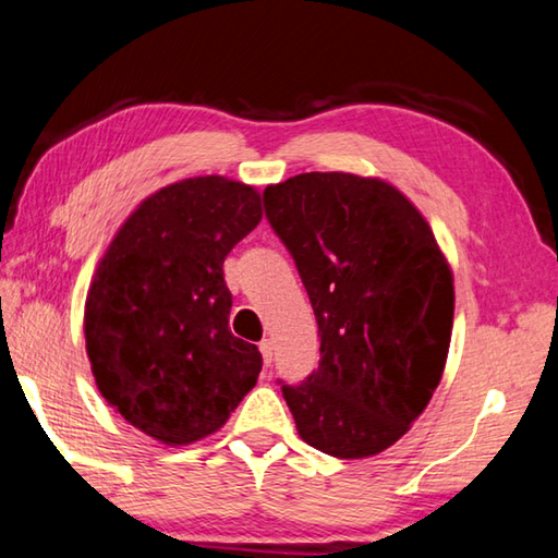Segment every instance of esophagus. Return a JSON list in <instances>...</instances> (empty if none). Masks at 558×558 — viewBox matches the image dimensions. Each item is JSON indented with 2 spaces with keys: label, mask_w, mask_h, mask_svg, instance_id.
Here are the masks:
<instances>
[{
  "label": "esophagus",
  "mask_w": 558,
  "mask_h": 558,
  "mask_svg": "<svg viewBox=\"0 0 558 558\" xmlns=\"http://www.w3.org/2000/svg\"><path fill=\"white\" fill-rule=\"evenodd\" d=\"M259 353H262V360H264V365H271V357H274V343L269 338H264L262 343H259Z\"/></svg>",
  "instance_id": "1"
}]
</instances>
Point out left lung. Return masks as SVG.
Here are the masks:
<instances>
[{"label":"left lung","mask_w":558,"mask_h":558,"mask_svg":"<svg viewBox=\"0 0 558 558\" xmlns=\"http://www.w3.org/2000/svg\"><path fill=\"white\" fill-rule=\"evenodd\" d=\"M314 306L320 360L281 385L299 436L336 458L399 441L441 383L453 274L407 195L355 173H299L264 189Z\"/></svg>","instance_id":"8db88e82"}]
</instances>
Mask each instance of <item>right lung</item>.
<instances>
[{
  "mask_svg": "<svg viewBox=\"0 0 558 558\" xmlns=\"http://www.w3.org/2000/svg\"><path fill=\"white\" fill-rule=\"evenodd\" d=\"M259 220L252 185L185 179L142 201L97 264L85 301L97 389L166 446L218 432L257 385L262 353L228 328L222 262Z\"/></svg>",
  "mask_w": 558,
  "mask_h": 558,
  "instance_id": "1",
  "label": "right lung"
}]
</instances>
